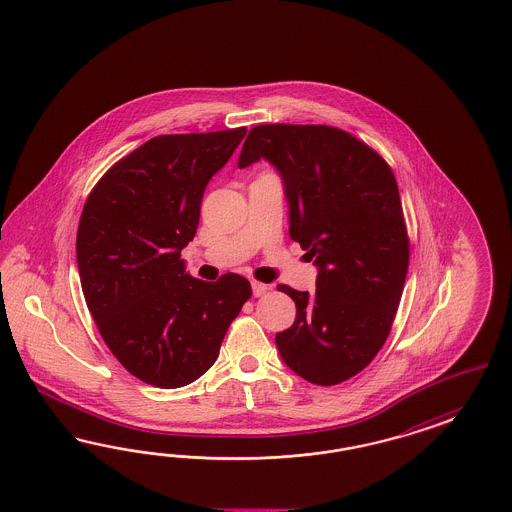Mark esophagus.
Segmentation results:
<instances>
[{
	"label": "esophagus",
	"mask_w": 512,
	"mask_h": 512,
	"mask_svg": "<svg viewBox=\"0 0 512 512\" xmlns=\"http://www.w3.org/2000/svg\"><path fill=\"white\" fill-rule=\"evenodd\" d=\"M267 290H269V286H267V284L252 281V294H254V296H262V294H265Z\"/></svg>",
	"instance_id": "34e87169"
}]
</instances>
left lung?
<instances>
[{"label": "left lung", "instance_id": "1", "mask_svg": "<svg viewBox=\"0 0 512 512\" xmlns=\"http://www.w3.org/2000/svg\"><path fill=\"white\" fill-rule=\"evenodd\" d=\"M267 161L281 174L288 233L317 267L313 294L279 284L296 321L275 336L284 364L315 385H336L378 355L408 271L397 180L355 136L326 125H258L239 169Z\"/></svg>", "mask_w": 512, "mask_h": 512}]
</instances>
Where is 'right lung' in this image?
Masks as SVG:
<instances>
[{"label": "right lung", "instance_id": "obj_1", "mask_svg": "<svg viewBox=\"0 0 512 512\" xmlns=\"http://www.w3.org/2000/svg\"><path fill=\"white\" fill-rule=\"evenodd\" d=\"M245 134L155 136L115 163L83 207L76 254L85 302L115 359L155 387L201 378L252 294L245 277L207 283L180 258L212 176Z\"/></svg>", "mask_w": 512, "mask_h": 512}]
</instances>
